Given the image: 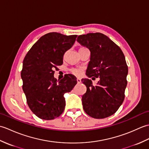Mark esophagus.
I'll list each match as a JSON object with an SVG mask.
<instances>
[{"instance_id":"esophagus-1","label":"esophagus","mask_w":149,"mask_h":149,"mask_svg":"<svg viewBox=\"0 0 149 149\" xmlns=\"http://www.w3.org/2000/svg\"><path fill=\"white\" fill-rule=\"evenodd\" d=\"M77 83H80L81 82V79H79V78H77Z\"/></svg>"}]
</instances>
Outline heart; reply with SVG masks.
I'll return each instance as SVG.
<instances>
[{"label": "heart", "instance_id": "obj_1", "mask_svg": "<svg viewBox=\"0 0 149 149\" xmlns=\"http://www.w3.org/2000/svg\"><path fill=\"white\" fill-rule=\"evenodd\" d=\"M71 71L75 75H80L82 73L81 70L79 68H73Z\"/></svg>", "mask_w": 149, "mask_h": 149}]
</instances>
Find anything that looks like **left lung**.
<instances>
[{"mask_svg": "<svg viewBox=\"0 0 149 149\" xmlns=\"http://www.w3.org/2000/svg\"><path fill=\"white\" fill-rule=\"evenodd\" d=\"M77 40L91 52L86 75L100 78L96 86L88 79L81 80L86 86V92L82 97L83 109L94 118L110 116L118 109L125 98L128 66L124 54L116 43L102 33L80 35Z\"/></svg>", "mask_w": 149, "mask_h": 149, "instance_id": "left-lung-1", "label": "left lung"}]
</instances>
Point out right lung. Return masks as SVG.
<instances>
[{
	"label": "right lung",
	"instance_id": "1",
	"mask_svg": "<svg viewBox=\"0 0 149 149\" xmlns=\"http://www.w3.org/2000/svg\"><path fill=\"white\" fill-rule=\"evenodd\" d=\"M77 36L47 33L25 56L21 71L22 89L30 109L41 119L53 120L61 115L65 107L64 94L77 84L76 77L71 74L66 75L60 81L54 77V70L63 64V56Z\"/></svg>",
	"mask_w": 149,
	"mask_h": 149
}]
</instances>
